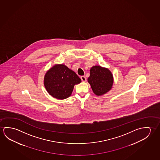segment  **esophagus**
Wrapping results in <instances>:
<instances>
[{
	"label": "esophagus",
	"mask_w": 160,
	"mask_h": 160,
	"mask_svg": "<svg viewBox=\"0 0 160 160\" xmlns=\"http://www.w3.org/2000/svg\"><path fill=\"white\" fill-rule=\"evenodd\" d=\"M81 79L82 81V82H86V81L87 79L85 76H81Z\"/></svg>",
	"instance_id": "obj_1"
}]
</instances>
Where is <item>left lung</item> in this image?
Listing matches in <instances>:
<instances>
[{
    "instance_id": "1",
    "label": "left lung",
    "mask_w": 160,
    "mask_h": 160,
    "mask_svg": "<svg viewBox=\"0 0 160 160\" xmlns=\"http://www.w3.org/2000/svg\"><path fill=\"white\" fill-rule=\"evenodd\" d=\"M88 82L94 94L102 96L111 90L113 83V78L108 69L95 66L91 68Z\"/></svg>"
}]
</instances>
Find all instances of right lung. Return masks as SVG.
Listing matches in <instances>:
<instances>
[{
  "instance_id": "add662e5",
  "label": "right lung",
  "mask_w": 160,
  "mask_h": 160,
  "mask_svg": "<svg viewBox=\"0 0 160 160\" xmlns=\"http://www.w3.org/2000/svg\"><path fill=\"white\" fill-rule=\"evenodd\" d=\"M81 82L77 74L62 64H56L49 69L44 78V84L49 94L59 99L70 96L74 86Z\"/></svg>"
}]
</instances>
